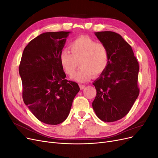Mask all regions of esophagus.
Here are the masks:
<instances>
[{"instance_id":"34e87169","label":"esophagus","mask_w":158,"mask_h":158,"mask_svg":"<svg viewBox=\"0 0 158 158\" xmlns=\"http://www.w3.org/2000/svg\"><path fill=\"white\" fill-rule=\"evenodd\" d=\"M79 86H80V89H83L85 88V85L84 84H80V85H79Z\"/></svg>"}]
</instances>
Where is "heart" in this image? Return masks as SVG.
<instances>
[{
	"mask_svg": "<svg viewBox=\"0 0 158 158\" xmlns=\"http://www.w3.org/2000/svg\"><path fill=\"white\" fill-rule=\"evenodd\" d=\"M70 50L64 49L59 55L60 65L64 73L72 76L80 64V68L73 76L78 82H85L92 76H98L106 69L109 60L107 47L87 36L76 38L70 44Z\"/></svg>",
	"mask_w": 158,
	"mask_h": 158,
	"instance_id": "obj_1",
	"label": "heart"
}]
</instances>
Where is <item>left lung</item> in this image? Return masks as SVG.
Segmentation results:
<instances>
[{
    "label": "left lung",
    "instance_id": "left-lung-1",
    "mask_svg": "<svg viewBox=\"0 0 158 158\" xmlns=\"http://www.w3.org/2000/svg\"><path fill=\"white\" fill-rule=\"evenodd\" d=\"M95 35L107 47L109 60L93 82L97 94L92 107L102 121L114 122L126 115L139 95V65L131 46L121 35L113 31H98Z\"/></svg>",
    "mask_w": 158,
    "mask_h": 158
}]
</instances>
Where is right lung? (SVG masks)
<instances>
[{
  "label": "right lung",
  "mask_w": 158,
  "mask_h": 158,
  "mask_svg": "<svg viewBox=\"0 0 158 158\" xmlns=\"http://www.w3.org/2000/svg\"><path fill=\"white\" fill-rule=\"evenodd\" d=\"M70 31L45 32L32 40L23 51L19 66L23 102L38 120L58 125L68 117L78 84L66 80L59 60Z\"/></svg>",
  "instance_id": "1"
}]
</instances>
